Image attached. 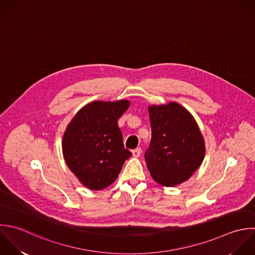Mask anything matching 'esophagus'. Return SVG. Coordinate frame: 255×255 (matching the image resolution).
Instances as JSON below:
<instances>
[{"mask_svg": "<svg viewBox=\"0 0 255 255\" xmlns=\"http://www.w3.org/2000/svg\"><path fill=\"white\" fill-rule=\"evenodd\" d=\"M141 152H142L141 148H136V149H134V150L132 151V154H133V156H134L135 158H138V157H140Z\"/></svg>", "mask_w": 255, "mask_h": 255, "instance_id": "1", "label": "esophagus"}]
</instances>
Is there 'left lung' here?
I'll use <instances>...</instances> for the list:
<instances>
[{
  "label": "left lung",
  "mask_w": 255,
  "mask_h": 255,
  "mask_svg": "<svg viewBox=\"0 0 255 255\" xmlns=\"http://www.w3.org/2000/svg\"><path fill=\"white\" fill-rule=\"evenodd\" d=\"M152 139L145 153L152 178L164 187L189 180L204 161L206 146L194 116L181 104L148 107Z\"/></svg>",
  "instance_id": "obj_1"
}]
</instances>
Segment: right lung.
<instances>
[{"label": "right lung", "instance_id": "1", "mask_svg": "<svg viewBox=\"0 0 255 255\" xmlns=\"http://www.w3.org/2000/svg\"><path fill=\"white\" fill-rule=\"evenodd\" d=\"M130 101H93L71 119L62 137V153L69 170L87 189L99 191L118 177L132 153L124 148L118 119Z\"/></svg>", "mask_w": 255, "mask_h": 255}]
</instances>
